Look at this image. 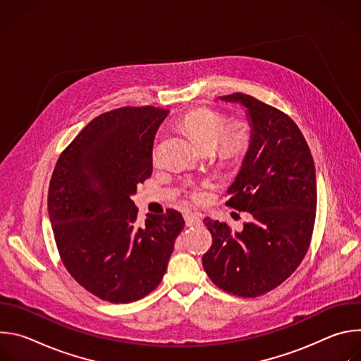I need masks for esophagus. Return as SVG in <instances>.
I'll use <instances>...</instances> for the list:
<instances>
[{
	"label": "esophagus",
	"mask_w": 361,
	"mask_h": 361,
	"mask_svg": "<svg viewBox=\"0 0 361 361\" xmlns=\"http://www.w3.org/2000/svg\"><path fill=\"white\" fill-rule=\"evenodd\" d=\"M184 220L187 226H198L201 223V214L200 213H185Z\"/></svg>",
	"instance_id": "34e87169"
}]
</instances>
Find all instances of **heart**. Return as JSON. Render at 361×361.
I'll return each instance as SVG.
<instances>
[{"label":"heart","mask_w":361,"mask_h":361,"mask_svg":"<svg viewBox=\"0 0 361 361\" xmlns=\"http://www.w3.org/2000/svg\"><path fill=\"white\" fill-rule=\"evenodd\" d=\"M227 121L226 116L212 109H195L188 111L181 118V126L205 148H213L220 157L226 160L237 159L248 149L251 144V127L244 118ZM152 157H157V151L154 148ZM210 183L204 181L200 185L194 183L187 184V194L194 201L204 198V187Z\"/></svg>","instance_id":"obj_1"}]
</instances>
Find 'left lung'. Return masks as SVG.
Returning a JSON list of instances; mask_svg holds the SVG:
<instances>
[{"label": "left lung", "instance_id": "8db88e82", "mask_svg": "<svg viewBox=\"0 0 361 361\" xmlns=\"http://www.w3.org/2000/svg\"><path fill=\"white\" fill-rule=\"evenodd\" d=\"M220 98L240 102L251 120V144L226 205L252 220L234 233L226 223L204 219L213 244L202 267L219 288L252 298L286 281L310 247L316 170L304 135L286 113L243 92Z\"/></svg>", "mask_w": 361, "mask_h": 361}]
</instances>
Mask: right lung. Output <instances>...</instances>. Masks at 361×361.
I'll return each instance as SVG.
<instances>
[{
    "label": "right lung",
    "mask_w": 361,
    "mask_h": 361,
    "mask_svg": "<svg viewBox=\"0 0 361 361\" xmlns=\"http://www.w3.org/2000/svg\"><path fill=\"white\" fill-rule=\"evenodd\" d=\"M169 110L121 107L99 114L60 154L48 214L61 262L87 291L110 302L137 301L167 270L183 216L173 209L135 224L131 195L152 173V142Z\"/></svg>",
    "instance_id": "1"
}]
</instances>
